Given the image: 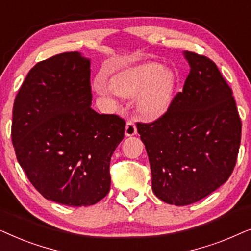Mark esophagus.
Here are the masks:
<instances>
[{"label":"esophagus","instance_id":"1","mask_svg":"<svg viewBox=\"0 0 251 251\" xmlns=\"http://www.w3.org/2000/svg\"><path fill=\"white\" fill-rule=\"evenodd\" d=\"M136 133H137V126L135 125V122H132V121L126 122V137H131V136H135Z\"/></svg>","mask_w":251,"mask_h":251}]
</instances>
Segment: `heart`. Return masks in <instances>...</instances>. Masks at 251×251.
Segmentation results:
<instances>
[{
	"label": "heart",
	"mask_w": 251,
	"mask_h": 251,
	"mask_svg": "<svg viewBox=\"0 0 251 251\" xmlns=\"http://www.w3.org/2000/svg\"><path fill=\"white\" fill-rule=\"evenodd\" d=\"M174 76L155 63H143L119 72L113 84L98 77L95 88L100 95L116 98L120 95L137 97V111L146 119H157L170 107L174 97Z\"/></svg>",
	"instance_id": "1"
}]
</instances>
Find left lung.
<instances>
[{
  "instance_id": "obj_1",
  "label": "left lung",
  "mask_w": 251,
  "mask_h": 251,
  "mask_svg": "<svg viewBox=\"0 0 251 251\" xmlns=\"http://www.w3.org/2000/svg\"><path fill=\"white\" fill-rule=\"evenodd\" d=\"M190 74L167 113L137 123L152 171V190L169 204L187 205L231 176L241 142L232 89L214 61L184 51Z\"/></svg>"
}]
</instances>
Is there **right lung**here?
Here are the masks:
<instances>
[{
    "label": "right lung",
    "instance_id": "1",
    "mask_svg": "<svg viewBox=\"0 0 251 251\" xmlns=\"http://www.w3.org/2000/svg\"><path fill=\"white\" fill-rule=\"evenodd\" d=\"M90 59L64 52L40 61L16 96L11 138L17 160L48 200L87 207L107 195L109 162L125 120L91 108Z\"/></svg>",
    "mask_w": 251,
    "mask_h": 251
}]
</instances>
